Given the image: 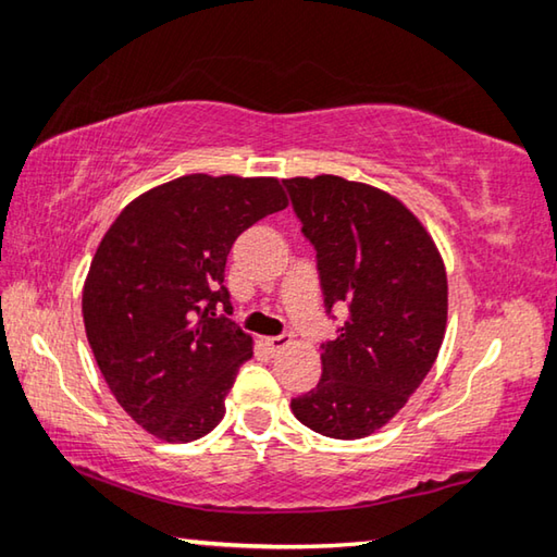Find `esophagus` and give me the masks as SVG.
Masks as SVG:
<instances>
[{
	"label": "esophagus",
	"mask_w": 557,
	"mask_h": 557,
	"mask_svg": "<svg viewBox=\"0 0 557 557\" xmlns=\"http://www.w3.org/2000/svg\"><path fill=\"white\" fill-rule=\"evenodd\" d=\"M289 342H292V338H289V334H277V336H268L265 338V346L270 348V351H282V348H285V346H289Z\"/></svg>",
	"instance_id": "esophagus-1"
}]
</instances>
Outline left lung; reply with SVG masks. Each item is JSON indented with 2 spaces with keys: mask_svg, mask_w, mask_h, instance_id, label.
Returning <instances> with one entry per match:
<instances>
[{
  "mask_svg": "<svg viewBox=\"0 0 557 557\" xmlns=\"http://www.w3.org/2000/svg\"><path fill=\"white\" fill-rule=\"evenodd\" d=\"M282 184L317 250L326 312L346 309L338 336L322 344V379L292 398V412L324 437H366L435 363L447 324L445 265L422 223L381 188L332 174Z\"/></svg>",
  "mask_w": 557,
  "mask_h": 557,
  "instance_id": "obj_1",
  "label": "left lung"
}]
</instances>
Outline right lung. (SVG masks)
<instances>
[{
    "label": "right lung",
    "mask_w": 557,
    "mask_h": 557,
    "mask_svg": "<svg viewBox=\"0 0 557 557\" xmlns=\"http://www.w3.org/2000/svg\"><path fill=\"white\" fill-rule=\"evenodd\" d=\"M285 206L277 178L191 174L125 206L98 245L83 287L88 344L122 410L154 437L191 442L223 420L252 356L228 319L225 260Z\"/></svg>",
    "instance_id": "right-lung-1"
}]
</instances>
